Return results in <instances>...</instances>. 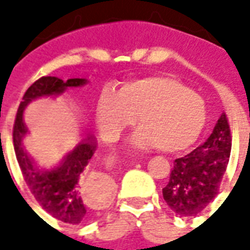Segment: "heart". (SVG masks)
<instances>
[{
	"label": "heart",
	"mask_w": 250,
	"mask_h": 250,
	"mask_svg": "<svg viewBox=\"0 0 250 250\" xmlns=\"http://www.w3.org/2000/svg\"><path fill=\"white\" fill-rule=\"evenodd\" d=\"M139 148L157 146L161 151L178 152L197 141L206 120L202 99L182 83L167 76H152L125 84L119 93L99 99L96 119L104 138L116 139L135 125Z\"/></svg>",
	"instance_id": "b5f03b06"
}]
</instances>
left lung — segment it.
Here are the masks:
<instances>
[{
	"label": "left lung",
	"mask_w": 250,
	"mask_h": 250,
	"mask_svg": "<svg viewBox=\"0 0 250 250\" xmlns=\"http://www.w3.org/2000/svg\"><path fill=\"white\" fill-rule=\"evenodd\" d=\"M231 138L226 115L217 120L205 143L175 159L163 198L174 213L191 217L213 201L229 163Z\"/></svg>",
	"instance_id": "8db88e82"
}]
</instances>
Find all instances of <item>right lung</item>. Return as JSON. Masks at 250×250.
I'll list each match as a JSON object with an SVG mask.
<instances>
[{
  "label": "right lung",
  "mask_w": 250,
  "mask_h": 250,
  "mask_svg": "<svg viewBox=\"0 0 250 250\" xmlns=\"http://www.w3.org/2000/svg\"><path fill=\"white\" fill-rule=\"evenodd\" d=\"M87 79H68L66 82L55 76H44L35 82L25 92L20 103L13 128L14 151L21 173L30 193L51 215L65 224L79 225L87 222L92 209L87 204V190L99 188L104 195H109L112 184L105 177L85 175L84 170L96 151V141L85 138L66 152L62 161L51 167H41L29 157L24 148V138L28 128L22 115L26 105L40 98H56L68 88L83 87Z\"/></svg>",
  "instance_id": "right-lung-1"
}]
</instances>
